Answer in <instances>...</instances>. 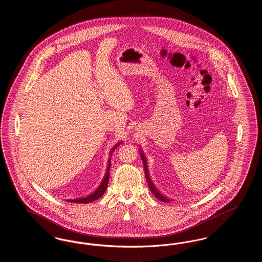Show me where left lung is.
I'll return each mask as SVG.
<instances>
[{
  "label": "left lung",
  "mask_w": 262,
  "mask_h": 262,
  "mask_svg": "<svg viewBox=\"0 0 262 262\" xmlns=\"http://www.w3.org/2000/svg\"><path fill=\"white\" fill-rule=\"evenodd\" d=\"M139 154H140V157H141V159H142V161L144 163V171H145V177H146V180H147V183H148V186H149L150 190H151V192L153 193V195L156 198V199H158L159 200H161L163 202H169L170 200H168L166 196H164L162 195L160 192H159V190L155 187L154 186V184L152 183V181L149 179V176H148V171H147V161H146V157H145V155L143 154V152H142V150L139 149Z\"/></svg>",
  "instance_id": "left-lung-1"
}]
</instances>
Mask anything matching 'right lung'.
Listing matches in <instances>:
<instances>
[{"label": "right lung", "instance_id": "right-lung-1", "mask_svg": "<svg viewBox=\"0 0 262 262\" xmlns=\"http://www.w3.org/2000/svg\"><path fill=\"white\" fill-rule=\"evenodd\" d=\"M121 143H123L122 141H119L118 143H116L112 147V149L110 150V157H109V161H108V167H107V170H106V174L104 176V179L102 180L101 184L99 185V187H97L92 193H90L88 196L85 198H81V199H77V200H68L70 202H77V203H89V202H92L94 200H98L99 198H101L105 190L107 189V186H108V183H109V176H110V167H111V157H112L113 152L114 150L116 149Z\"/></svg>", "mask_w": 262, "mask_h": 262}]
</instances>
